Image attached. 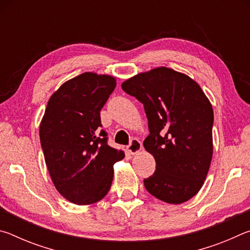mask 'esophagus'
Masks as SVG:
<instances>
[{
	"label": "esophagus",
	"mask_w": 250,
	"mask_h": 250,
	"mask_svg": "<svg viewBox=\"0 0 250 250\" xmlns=\"http://www.w3.org/2000/svg\"><path fill=\"white\" fill-rule=\"evenodd\" d=\"M141 149H142V145H141V142L138 140V139H132V140L130 141L129 146H126V151H128L130 154L138 153V152Z\"/></svg>",
	"instance_id": "esophagus-1"
}]
</instances>
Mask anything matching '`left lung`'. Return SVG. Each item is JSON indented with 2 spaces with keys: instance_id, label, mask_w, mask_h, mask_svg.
<instances>
[{
  "instance_id": "left-lung-1",
  "label": "left lung",
  "mask_w": 250,
  "mask_h": 250,
  "mask_svg": "<svg viewBox=\"0 0 250 250\" xmlns=\"http://www.w3.org/2000/svg\"><path fill=\"white\" fill-rule=\"evenodd\" d=\"M145 105L150 134L143 146L155 171L143 183L159 200L181 204L204 184L213 156L214 112L201 87L188 76L160 67L121 84Z\"/></svg>"
}]
</instances>
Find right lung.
Instances as JSON below:
<instances>
[{
    "label": "right lung",
    "mask_w": 250,
    "mask_h": 250,
    "mask_svg": "<svg viewBox=\"0 0 250 250\" xmlns=\"http://www.w3.org/2000/svg\"><path fill=\"white\" fill-rule=\"evenodd\" d=\"M116 84L108 75H79L53 94L42 119L40 139L49 175L74 204H92L107 195L113 164L125 158L100 130V110Z\"/></svg>",
    "instance_id": "obj_1"
}]
</instances>
